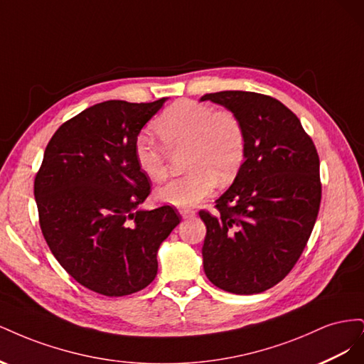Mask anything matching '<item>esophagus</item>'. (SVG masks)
Wrapping results in <instances>:
<instances>
[{
    "label": "esophagus",
    "mask_w": 364,
    "mask_h": 364,
    "mask_svg": "<svg viewBox=\"0 0 364 364\" xmlns=\"http://www.w3.org/2000/svg\"><path fill=\"white\" fill-rule=\"evenodd\" d=\"M181 215H182V218H190V217H193L194 214H196V211H193V209H186V208H183V209H181Z\"/></svg>",
    "instance_id": "34e87169"
}]
</instances>
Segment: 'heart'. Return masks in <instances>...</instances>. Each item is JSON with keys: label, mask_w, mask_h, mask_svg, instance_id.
Here are the masks:
<instances>
[{"label": "heart", "mask_w": 364, "mask_h": 364, "mask_svg": "<svg viewBox=\"0 0 364 364\" xmlns=\"http://www.w3.org/2000/svg\"><path fill=\"white\" fill-rule=\"evenodd\" d=\"M155 132L168 151L185 149L190 171L156 190V199L176 208H191L211 194L217 182L237 174L246 153L245 127L228 109H215L196 100L173 103L155 123ZM138 168L153 182L167 176L165 151L142 134L135 142Z\"/></svg>", "instance_id": "heart-1"}]
</instances>
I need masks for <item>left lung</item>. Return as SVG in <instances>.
<instances>
[{"label": "left lung", "mask_w": 364, "mask_h": 364, "mask_svg": "<svg viewBox=\"0 0 364 364\" xmlns=\"http://www.w3.org/2000/svg\"><path fill=\"white\" fill-rule=\"evenodd\" d=\"M245 127V162L206 225L203 270L215 287L255 294L282 281L302 255L321 206L318 155L299 118L264 94H205Z\"/></svg>", "instance_id": "8db88e82"}]
</instances>
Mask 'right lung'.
Segmentation results:
<instances>
[{
	"label": "right lung",
	"instance_id": "right-lung-1",
	"mask_svg": "<svg viewBox=\"0 0 364 364\" xmlns=\"http://www.w3.org/2000/svg\"><path fill=\"white\" fill-rule=\"evenodd\" d=\"M165 100L94 105L63 123L43 153L35 179L43 238L60 266L95 293L146 289L161 243L181 223L168 205L138 209L150 181L136 165L135 142Z\"/></svg>",
	"mask_w": 364,
	"mask_h": 364
}]
</instances>
